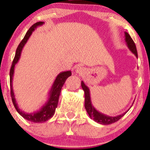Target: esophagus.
<instances>
[{
  "instance_id": "1",
  "label": "esophagus",
  "mask_w": 150,
  "mask_h": 150,
  "mask_svg": "<svg viewBox=\"0 0 150 150\" xmlns=\"http://www.w3.org/2000/svg\"><path fill=\"white\" fill-rule=\"evenodd\" d=\"M85 68H83V67H81V66H79L77 67L76 68V73L78 74L79 75H82L85 74Z\"/></svg>"
}]
</instances>
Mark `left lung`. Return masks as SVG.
<instances>
[{"label":"left lung","mask_w":150,"mask_h":150,"mask_svg":"<svg viewBox=\"0 0 150 150\" xmlns=\"http://www.w3.org/2000/svg\"><path fill=\"white\" fill-rule=\"evenodd\" d=\"M125 42H126L127 46H128L130 51L137 58V49H136L135 43H134L133 40H132V38L130 37V36L129 35L128 32H125ZM81 86H82V89H83L84 92H85V107L86 108V111H87L89 117H90L92 119L94 120V121L99 123V124L109 125L111 124V123H115V122L118 121L120 118H121L122 117L124 116L125 113L128 111L129 109L127 111H125V113H123V114L118 115V116H107V115L104 114V113L99 112V111H98L92 105V101H91L89 89L87 87V86L84 83L83 81H82V82H81Z\"/></svg>","instance_id":"8db88e82"}]
</instances>
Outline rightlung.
I'll return each mask as SVG.
<instances>
[{
    "instance_id": "add662e5",
    "label": "right lung",
    "mask_w": 150,
    "mask_h": 150,
    "mask_svg": "<svg viewBox=\"0 0 150 150\" xmlns=\"http://www.w3.org/2000/svg\"><path fill=\"white\" fill-rule=\"evenodd\" d=\"M44 22H38L37 23L34 24L32 27L29 29L27 32L26 33L25 37L22 39V42L19 44L18 47L17 48L16 53H15V56L14 59H13V63H12L11 68H10V94H11L12 101H13V105H14L15 109L19 113V114L21 115L26 120H30L31 122L33 123H44V122L46 121V120H49L50 118H52L53 115H54L55 111H56V108H57L58 103V99H59L60 94H61L62 87L64 85L65 80L72 75V73L70 70L65 72H61L56 77V80H55L54 82H53L52 87H51V90L49 93V98L46 102L43 105V106L39 111H36L34 113H25L20 110L19 108L18 104L16 102V99L15 98L14 92H13V75H14V70L15 65L18 63L20 58V55H21L22 50L23 49L24 46L27 43V40L34 32V30L37 28L39 26H42L44 25Z\"/></svg>"
}]
</instances>
